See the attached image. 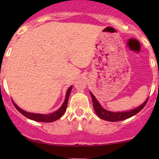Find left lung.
<instances>
[{
  "label": "left lung",
  "mask_w": 159,
  "mask_h": 159,
  "mask_svg": "<svg viewBox=\"0 0 159 159\" xmlns=\"http://www.w3.org/2000/svg\"><path fill=\"white\" fill-rule=\"evenodd\" d=\"M90 94H91V98H92L93 106H94V109L95 111V113L97 114V115L100 118L108 121H122V120L127 119V118H131V117L134 116V115L139 113V112L145 106L147 102H148V99H147L142 105H140L139 107H138V108H134V109L133 110L128 111L124 112H112L104 109V108L101 106L99 102H98L97 99L95 98L94 94H93L91 91H90Z\"/></svg>",
  "instance_id": "left-lung-1"
}]
</instances>
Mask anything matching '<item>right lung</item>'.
Listing matches in <instances>:
<instances>
[{
  "label": "right lung",
  "mask_w": 159,
  "mask_h": 159,
  "mask_svg": "<svg viewBox=\"0 0 159 159\" xmlns=\"http://www.w3.org/2000/svg\"><path fill=\"white\" fill-rule=\"evenodd\" d=\"M72 89V86H70L69 89H68L66 93V96H65V99L64 103L62 104V105L61 106V108L58 110L56 111L55 112H53V113L49 114V115H41V114H34V113H30V112H27L25 111L22 110L21 108H19L18 106H17V105H15L14 102L12 101L13 104H14V107L17 108V110L19 112L22 114L23 115H25L26 118H29V119L34 120V121H40V122H53V121H56L58 118H60L62 115L65 114V111L67 109V105H68V98H69L70 91Z\"/></svg>",
  "instance_id": "right-lung-1"
}]
</instances>
